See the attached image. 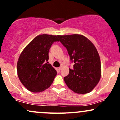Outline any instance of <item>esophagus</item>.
I'll return each instance as SVG.
<instances>
[{
	"mask_svg": "<svg viewBox=\"0 0 120 120\" xmlns=\"http://www.w3.org/2000/svg\"><path fill=\"white\" fill-rule=\"evenodd\" d=\"M61 67H59V68H58V71H61Z\"/></svg>",
	"mask_w": 120,
	"mask_h": 120,
	"instance_id": "1",
	"label": "esophagus"
}]
</instances>
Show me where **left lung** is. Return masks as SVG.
Masks as SVG:
<instances>
[{"label": "left lung", "instance_id": "8db88e82", "mask_svg": "<svg viewBox=\"0 0 120 120\" xmlns=\"http://www.w3.org/2000/svg\"><path fill=\"white\" fill-rule=\"evenodd\" d=\"M59 41L66 48L73 69L64 77L71 90L77 94L90 93L101 77V63L97 49L86 37L79 34L59 35Z\"/></svg>", "mask_w": 120, "mask_h": 120}]
</instances>
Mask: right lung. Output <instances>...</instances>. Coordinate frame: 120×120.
<instances>
[{
  "mask_svg": "<svg viewBox=\"0 0 120 120\" xmlns=\"http://www.w3.org/2000/svg\"><path fill=\"white\" fill-rule=\"evenodd\" d=\"M59 35L42 34L27 45L21 53L17 65V74L22 85L28 90L39 93L51 85L57 71L48 60L49 52Z\"/></svg>",
  "mask_w": 120,
  "mask_h": 120,
  "instance_id": "add662e5",
  "label": "right lung"
}]
</instances>
